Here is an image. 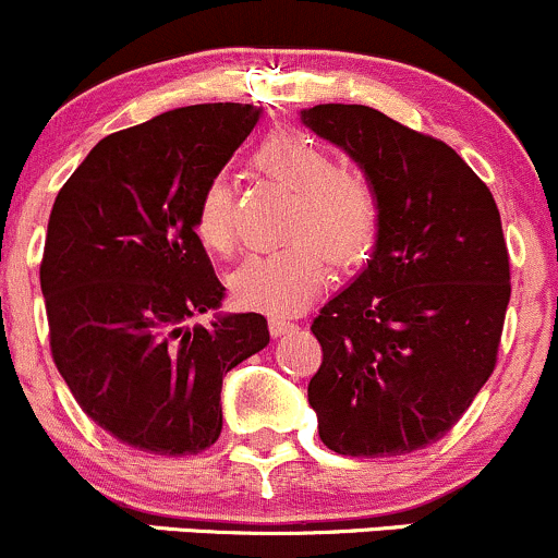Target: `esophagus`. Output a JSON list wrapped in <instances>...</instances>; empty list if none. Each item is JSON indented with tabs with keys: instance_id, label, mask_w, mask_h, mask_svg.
Instances as JSON below:
<instances>
[{
	"instance_id": "1",
	"label": "esophagus",
	"mask_w": 558,
	"mask_h": 558,
	"mask_svg": "<svg viewBox=\"0 0 558 558\" xmlns=\"http://www.w3.org/2000/svg\"><path fill=\"white\" fill-rule=\"evenodd\" d=\"M268 329H271L274 338H281V335L295 332L298 325H295V322H290V319H281V316H271V319H268Z\"/></svg>"
}]
</instances>
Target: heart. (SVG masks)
Wrapping results in <instances>:
<instances>
[{"label": "heart", "instance_id": "b5f03b06", "mask_svg": "<svg viewBox=\"0 0 558 558\" xmlns=\"http://www.w3.org/2000/svg\"><path fill=\"white\" fill-rule=\"evenodd\" d=\"M253 167L295 191L287 233L290 242L250 255L233 274L231 287L244 308L292 314L314 301L338 266H356L373 253L380 233V199L367 178L340 170L325 146L295 130H281L260 143ZM194 231L213 253L233 247V196L226 178L205 183L194 209Z\"/></svg>", "mask_w": 558, "mask_h": 558}]
</instances>
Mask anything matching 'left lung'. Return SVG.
<instances>
[{"mask_svg":"<svg viewBox=\"0 0 558 558\" xmlns=\"http://www.w3.org/2000/svg\"><path fill=\"white\" fill-rule=\"evenodd\" d=\"M301 119L380 199L367 268L311 325L322 367L308 404L338 454L415 452L463 417L495 369L511 301L500 213L445 141L369 106L322 104Z\"/></svg>","mask_w":558,"mask_h":558,"instance_id":"left-lung-1","label":"left lung"}]
</instances>
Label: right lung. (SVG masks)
Instances as JSON below:
<instances>
[{
    "label": "right lung",
    "instance_id": "obj_1",
    "mask_svg": "<svg viewBox=\"0 0 558 558\" xmlns=\"http://www.w3.org/2000/svg\"><path fill=\"white\" fill-rule=\"evenodd\" d=\"M257 117L247 104L159 113L104 137L58 191L39 266L52 362L122 445L170 458L213 447L226 373L268 345L260 314L189 325L226 290L196 199Z\"/></svg>",
    "mask_w": 558,
    "mask_h": 558
}]
</instances>
